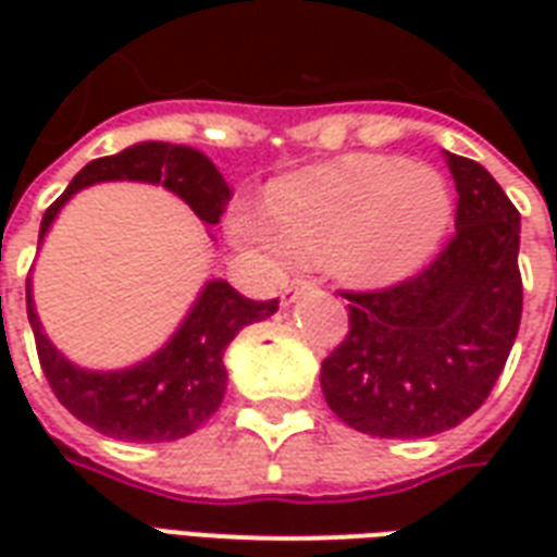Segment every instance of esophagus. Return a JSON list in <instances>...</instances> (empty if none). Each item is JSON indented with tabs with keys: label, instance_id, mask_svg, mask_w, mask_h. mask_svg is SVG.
<instances>
[{
	"label": "esophagus",
	"instance_id": "34e87169",
	"mask_svg": "<svg viewBox=\"0 0 557 557\" xmlns=\"http://www.w3.org/2000/svg\"><path fill=\"white\" fill-rule=\"evenodd\" d=\"M313 286H315L313 280H292L289 286L283 289V304H292L298 295H301V292L313 289Z\"/></svg>",
	"mask_w": 557,
	"mask_h": 557
}]
</instances>
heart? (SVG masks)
Instances as JSON below:
<instances>
[{"instance_id": "b5f03b06", "label": "heart", "mask_w": 557, "mask_h": 557, "mask_svg": "<svg viewBox=\"0 0 557 557\" xmlns=\"http://www.w3.org/2000/svg\"><path fill=\"white\" fill-rule=\"evenodd\" d=\"M268 214L235 208L232 238L274 262L322 259L355 286L414 274L442 244L454 202L438 172L385 154H346L268 187Z\"/></svg>"}]
</instances>
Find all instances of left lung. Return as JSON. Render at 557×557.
<instances>
[{"mask_svg": "<svg viewBox=\"0 0 557 557\" xmlns=\"http://www.w3.org/2000/svg\"><path fill=\"white\" fill-rule=\"evenodd\" d=\"M456 235L414 277L346 292L349 334L322 361V394L351 430L426 438L483 406L522 319L519 211L480 163L447 154Z\"/></svg>", "mask_w": 557, "mask_h": 557, "instance_id": "8db88e82", "label": "left lung"}]
</instances>
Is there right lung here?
Returning a JSON list of instances; mask_svg holds the SVG:
<instances>
[{"label":"right lung","instance_id":"1","mask_svg":"<svg viewBox=\"0 0 557 557\" xmlns=\"http://www.w3.org/2000/svg\"><path fill=\"white\" fill-rule=\"evenodd\" d=\"M101 182L163 184L194 208L206 226L220 223L230 202V184L202 151L148 139L86 163L65 194L44 211L38 244L71 196ZM26 313L44 375L74 418L119 442L158 444L190 435L220 409L226 394L223 351L244 325L277 313V301H250L226 280H208L175 334L146 361L131 363L125 370H86L67 361L44 334L32 298V277L26 280Z\"/></svg>","mask_w":557,"mask_h":557}]
</instances>
